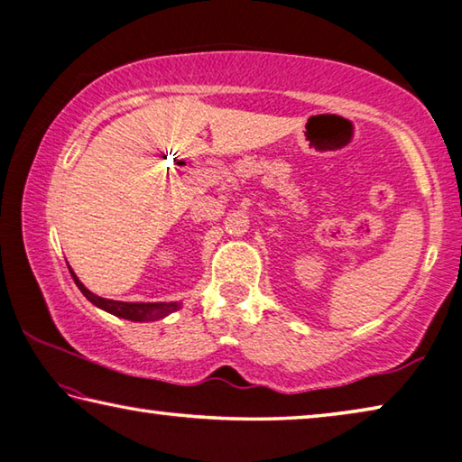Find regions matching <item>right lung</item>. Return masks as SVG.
Wrapping results in <instances>:
<instances>
[{"instance_id":"add662e5","label":"right lung","mask_w":462,"mask_h":462,"mask_svg":"<svg viewBox=\"0 0 462 462\" xmlns=\"http://www.w3.org/2000/svg\"><path fill=\"white\" fill-rule=\"evenodd\" d=\"M71 271V269H69ZM71 277L75 279L77 287L81 289V293L88 297V300L101 310L109 311V314L130 319V322H154V319H161L169 316L171 311L179 310V303L171 301V303H126V301H114V300H104L96 293H91L88 287H85L79 279H77L75 273L71 271Z\"/></svg>"}]
</instances>
